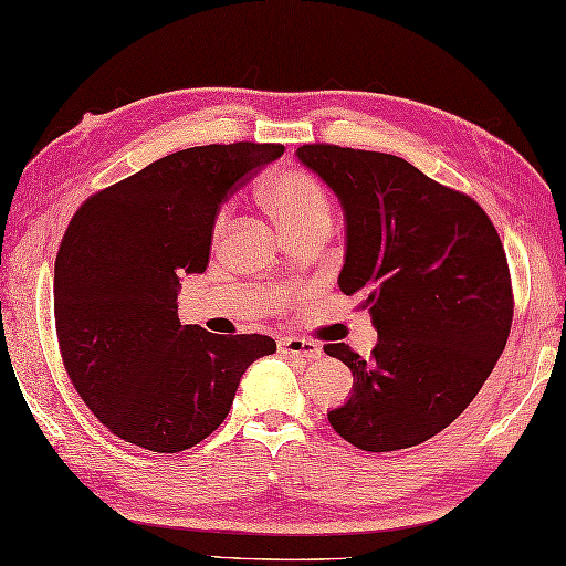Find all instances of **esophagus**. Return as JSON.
I'll use <instances>...</instances> for the list:
<instances>
[{"label": "esophagus", "instance_id": "1", "mask_svg": "<svg viewBox=\"0 0 566 566\" xmlns=\"http://www.w3.org/2000/svg\"><path fill=\"white\" fill-rule=\"evenodd\" d=\"M280 350L284 356H294V358H321V346L308 338H298V336H286L280 338Z\"/></svg>", "mask_w": 566, "mask_h": 566}]
</instances>
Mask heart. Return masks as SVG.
<instances>
[{
	"label": "heart",
	"instance_id": "1",
	"mask_svg": "<svg viewBox=\"0 0 566 566\" xmlns=\"http://www.w3.org/2000/svg\"><path fill=\"white\" fill-rule=\"evenodd\" d=\"M258 193L286 235L302 230H331L334 226V203L326 186L302 166H280L264 174ZM226 228L228 208H220L213 220V238H223Z\"/></svg>",
	"mask_w": 566,
	"mask_h": 566
}]
</instances>
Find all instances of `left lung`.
Returning a JSON list of instances; mask_svg holds the SVG:
<instances>
[{
  "label": "left lung",
  "instance_id": "obj_1",
  "mask_svg": "<svg viewBox=\"0 0 566 566\" xmlns=\"http://www.w3.org/2000/svg\"><path fill=\"white\" fill-rule=\"evenodd\" d=\"M296 157L338 196L348 238L338 286L363 296L380 338L370 358L324 346L353 373L328 422L363 451L422 444L471 405L511 334L501 235L471 196L392 154L316 142Z\"/></svg>",
  "mask_w": 566,
  "mask_h": 566
}]
</instances>
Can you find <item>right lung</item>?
<instances>
[{
  "instance_id": "1",
  "label": "right lung",
  "mask_w": 566,
  "mask_h": 566,
  "mask_svg": "<svg viewBox=\"0 0 566 566\" xmlns=\"http://www.w3.org/2000/svg\"><path fill=\"white\" fill-rule=\"evenodd\" d=\"M282 144L174 151L75 210L53 270L65 373L115 437L176 453L223 424L270 336H218L179 321V276L203 272L220 203L282 157Z\"/></svg>"
}]
</instances>
